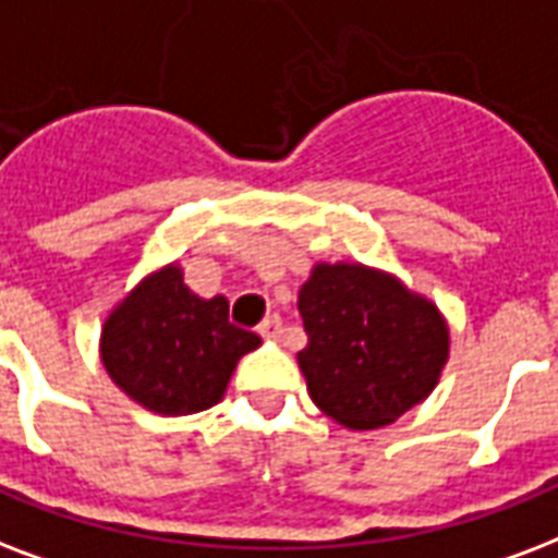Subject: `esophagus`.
Listing matches in <instances>:
<instances>
[{
  "instance_id": "obj_1",
  "label": "esophagus",
  "mask_w": 558,
  "mask_h": 558,
  "mask_svg": "<svg viewBox=\"0 0 558 558\" xmlns=\"http://www.w3.org/2000/svg\"><path fill=\"white\" fill-rule=\"evenodd\" d=\"M257 330H260L263 339H278V336H280V318L278 316H269V318H266V322H263L260 327H257Z\"/></svg>"
}]
</instances>
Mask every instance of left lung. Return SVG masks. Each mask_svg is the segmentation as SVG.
I'll return each mask as SVG.
<instances>
[{"mask_svg": "<svg viewBox=\"0 0 558 558\" xmlns=\"http://www.w3.org/2000/svg\"><path fill=\"white\" fill-rule=\"evenodd\" d=\"M298 313L310 398L348 430H377L427 401L450 356V327L430 298L363 263H316Z\"/></svg>", "mask_w": 558, "mask_h": 558, "instance_id": "obj_1", "label": "left lung"}]
</instances>
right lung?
Segmentation results:
<instances>
[{
  "label": "right lung",
  "instance_id": "right-lung-1",
  "mask_svg": "<svg viewBox=\"0 0 558 558\" xmlns=\"http://www.w3.org/2000/svg\"><path fill=\"white\" fill-rule=\"evenodd\" d=\"M254 348H260V336L228 322L222 295H195L178 263L148 271L125 292L105 318L99 339L110 380L163 418L222 401L233 368Z\"/></svg>",
  "mask_w": 558,
  "mask_h": 558
}]
</instances>
